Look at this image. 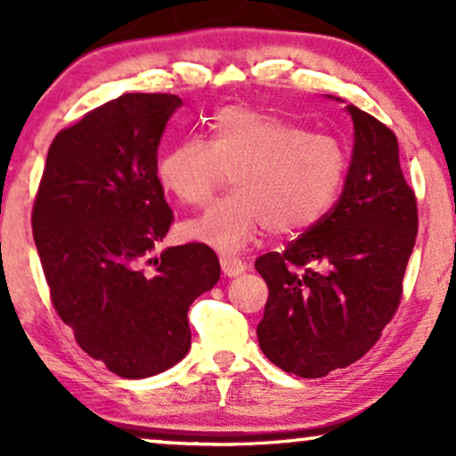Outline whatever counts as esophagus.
Wrapping results in <instances>:
<instances>
[{"label":"esophagus","instance_id":"1","mask_svg":"<svg viewBox=\"0 0 456 456\" xmlns=\"http://www.w3.org/2000/svg\"><path fill=\"white\" fill-rule=\"evenodd\" d=\"M220 265H222L224 276H228V278H236L239 273L247 270L245 261L239 257H230V255H224V257H220Z\"/></svg>","mask_w":456,"mask_h":456}]
</instances>
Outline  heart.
I'll list each match as a JSON object with an SVG mask.
<instances>
[{"label": "heart", "mask_w": 456, "mask_h": 456, "mask_svg": "<svg viewBox=\"0 0 456 456\" xmlns=\"http://www.w3.org/2000/svg\"><path fill=\"white\" fill-rule=\"evenodd\" d=\"M209 141L191 136L159 158L161 184L189 205L208 203L232 172V195L186 224V234L234 253L267 226L290 236L332 208L345 184L348 158L330 136L245 105L214 116Z\"/></svg>", "instance_id": "1"}]
</instances>
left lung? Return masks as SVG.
<instances>
[{"instance_id": "1", "label": "left lung", "mask_w": 456, "mask_h": 456, "mask_svg": "<svg viewBox=\"0 0 456 456\" xmlns=\"http://www.w3.org/2000/svg\"><path fill=\"white\" fill-rule=\"evenodd\" d=\"M346 110L354 145L340 199L282 253L255 261L270 290L259 346L301 378L351 365L379 340L401 305L419 222L395 133L354 105Z\"/></svg>"}]
</instances>
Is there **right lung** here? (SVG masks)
Instances as JSON below:
<instances>
[{"label":"right lung","mask_w":456,"mask_h":456,"mask_svg":"<svg viewBox=\"0 0 456 456\" xmlns=\"http://www.w3.org/2000/svg\"><path fill=\"white\" fill-rule=\"evenodd\" d=\"M183 99L126 93L60 130L33 205L49 297L78 346L120 378H149L191 348L189 307L220 280L203 242H158L174 222L158 147Z\"/></svg>","instance_id":"obj_1"}]
</instances>
